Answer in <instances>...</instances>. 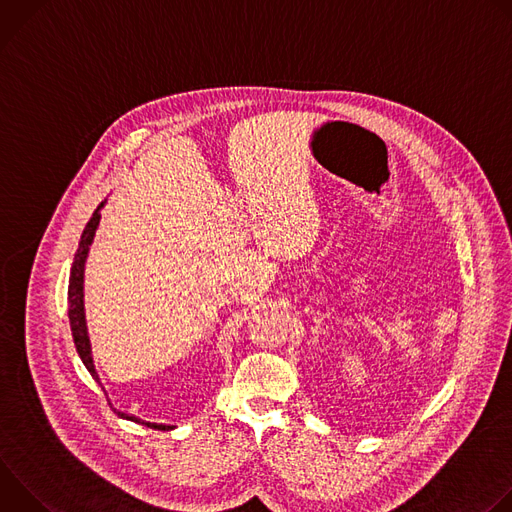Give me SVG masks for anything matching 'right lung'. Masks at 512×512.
<instances>
[{
    "instance_id": "right-lung-1",
    "label": "right lung",
    "mask_w": 512,
    "mask_h": 512,
    "mask_svg": "<svg viewBox=\"0 0 512 512\" xmlns=\"http://www.w3.org/2000/svg\"><path fill=\"white\" fill-rule=\"evenodd\" d=\"M107 200H103L97 210L93 212L91 221L87 223L83 235H81V243H79V249L75 253V261H72V267H70V279H68V320H70V330H72V340H75V346H77V352L83 360V364L87 367V371L91 373V377L101 385L99 381V375H97V369H95V362H93V350H91V338H89V328H87V316H85V263H87V257H89V249L93 245V239H95V233L99 229V223H101V208L105 206ZM103 387V385H101ZM105 391V389H103ZM111 405V403H109ZM113 407V405H111ZM113 411L121 417V419H129V421H135V423H141V425H148L152 429H162V431H170L174 429L176 425H168V423H154V421H145L137 415H131V413H125L121 409H115Z\"/></svg>"
}]
</instances>
